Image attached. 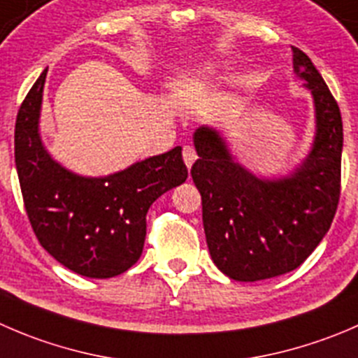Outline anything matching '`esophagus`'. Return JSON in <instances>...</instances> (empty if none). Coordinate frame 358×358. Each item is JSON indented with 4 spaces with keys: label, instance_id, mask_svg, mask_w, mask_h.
<instances>
[{
    "label": "esophagus",
    "instance_id": "34e87169",
    "mask_svg": "<svg viewBox=\"0 0 358 358\" xmlns=\"http://www.w3.org/2000/svg\"><path fill=\"white\" fill-rule=\"evenodd\" d=\"M196 159H197V154H196V150H194V147L185 145V147H183V161H185L187 168H190V166L196 162Z\"/></svg>",
    "mask_w": 358,
    "mask_h": 358
}]
</instances>
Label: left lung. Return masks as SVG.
I'll use <instances>...</instances> for the list:
<instances>
[{"instance_id":"8db88e82","label":"left lung","mask_w":358,"mask_h":358,"mask_svg":"<svg viewBox=\"0 0 358 358\" xmlns=\"http://www.w3.org/2000/svg\"><path fill=\"white\" fill-rule=\"evenodd\" d=\"M294 69L313 94L317 136L306 162L283 180H259L232 161L217 131L199 127L190 175L203 201V225L217 267L238 282H259L299 267L324 239L341 196L343 120L311 59L292 47Z\"/></svg>"}]
</instances>
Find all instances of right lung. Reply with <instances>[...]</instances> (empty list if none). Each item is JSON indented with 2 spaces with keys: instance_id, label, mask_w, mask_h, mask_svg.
I'll return each mask as SVG.
<instances>
[{
  "instance_id": "obj_1",
  "label": "right lung",
  "mask_w": 358,
  "mask_h": 358,
  "mask_svg": "<svg viewBox=\"0 0 358 358\" xmlns=\"http://www.w3.org/2000/svg\"><path fill=\"white\" fill-rule=\"evenodd\" d=\"M45 75L15 120V166L29 224L40 245L76 275H122L143 252L148 208L189 176L182 147L106 178L73 175L52 161L38 136Z\"/></svg>"
}]
</instances>
